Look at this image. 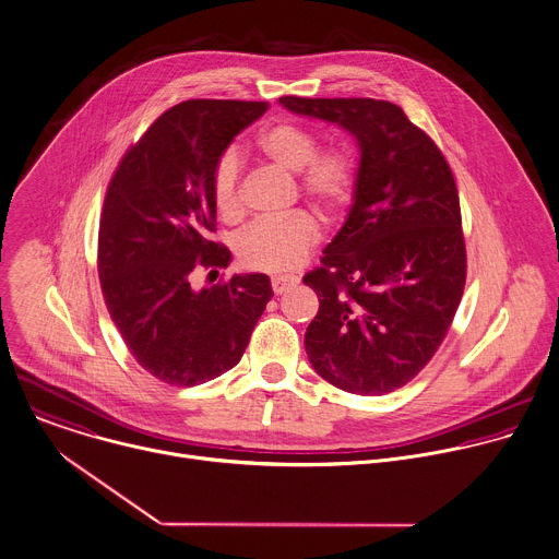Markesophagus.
<instances>
[{
	"mask_svg": "<svg viewBox=\"0 0 559 559\" xmlns=\"http://www.w3.org/2000/svg\"><path fill=\"white\" fill-rule=\"evenodd\" d=\"M298 283V276H292V274H278V276H272V289L274 294H285L289 292L294 285Z\"/></svg>",
	"mask_w": 559,
	"mask_h": 559,
	"instance_id": "34e87169",
	"label": "esophagus"
}]
</instances>
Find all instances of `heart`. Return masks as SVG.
<instances>
[{
	"mask_svg": "<svg viewBox=\"0 0 559 559\" xmlns=\"http://www.w3.org/2000/svg\"><path fill=\"white\" fill-rule=\"evenodd\" d=\"M259 152L285 174L298 176V191L324 215H335L355 187V163L342 150L318 152V139L294 123H274L257 139ZM213 200L228 222L243 211L241 202V158L226 150L213 169ZM320 228L302 211L281 219L252 222L235 241L239 261L259 272H287L305 261L318 243Z\"/></svg>",
	"mask_w": 559,
	"mask_h": 559,
	"instance_id": "obj_1",
	"label": "heart"
}]
</instances>
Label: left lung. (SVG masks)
Listing matches in <instances>:
<instances>
[{
  "instance_id": "1",
  "label": "left lung",
  "mask_w": 559,
  "mask_h": 559,
  "mask_svg": "<svg viewBox=\"0 0 559 559\" xmlns=\"http://www.w3.org/2000/svg\"><path fill=\"white\" fill-rule=\"evenodd\" d=\"M348 130L359 145L350 213L305 274L320 300L305 333L313 370L331 385L381 396L436 355L466 285V243L453 171L401 106L372 97L278 99Z\"/></svg>"
}]
</instances>
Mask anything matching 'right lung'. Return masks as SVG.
I'll return each instance as SVG.
<instances>
[{
  "mask_svg": "<svg viewBox=\"0 0 559 559\" xmlns=\"http://www.w3.org/2000/svg\"><path fill=\"white\" fill-rule=\"evenodd\" d=\"M267 102L189 99L165 110L128 147L106 189L97 272L112 324L136 364L191 388L235 368L265 305V274H235L195 292L191 272H215L230 250L215 233L213 169Z\"/></svg>",
  "mask_w": 559,
  "mask_h": 559,
  "instance_id": "right-lung-1",
  "label": "right lung"
}]
</instances>
